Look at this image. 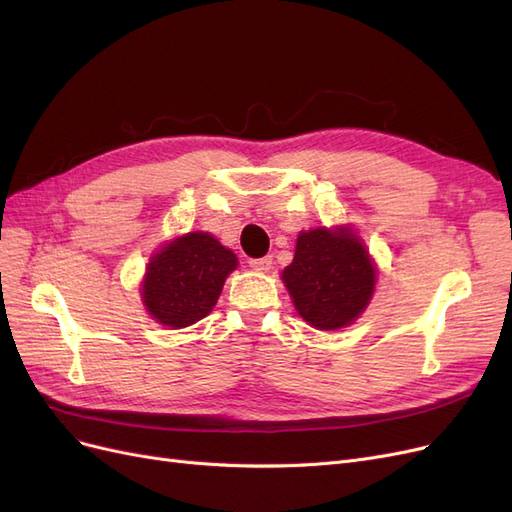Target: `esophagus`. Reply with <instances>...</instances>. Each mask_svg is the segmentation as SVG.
<instances>
[{
    "label": "esophagus",
    "mask_w": 512,
    "mask_h": 512,
    "mask_svg": "<svg viewBox=\"0 0 512 512\" xmlns=\"http://www.w3.org/2000/svg\"><path fill=\"white\" fill-rule=\"evenodd\" d=\"M250 267H252L254 271L267 273V271L273 267V258H271V256H265V258H252V260H250Z\"/></svg>",
    "instance_id": "obj_1"
}]
</instances>
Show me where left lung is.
Instances as JSON below:
<instances>
[{
	"mask_svg": "<svg viewBox=\"0 0 512 512\" xmlns=\"http://www.w3.org/2000/svg\"><path fill=\"white\" fill-rule=\"evenodd\" d=\"M282 280L305 322L335 331L365 312L376 286V267L352 228L320 226L301 232Z\"/></svg>",
	"mask_w": 512,
	"mask_h": 512,
	"instance_id": "left-lung-1",
	"label": "left lung"
}]
</instances>
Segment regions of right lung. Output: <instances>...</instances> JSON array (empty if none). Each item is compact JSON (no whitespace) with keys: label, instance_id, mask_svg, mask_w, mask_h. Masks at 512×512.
I'll return each instance as SVG.
<instances>
[{"label":"right lung","instance_id":"add662e5","mask_svg":"<svg viewBox=\"0 0 512 512\" xmlns=\"http://www.w3.org/2000/svg\"><path fill=\"white\" fill-rule=\"evenodd\" d=\"M239 260L209 232H188L149 258L141 299L153 320L183 329L205 318Z\"/></svg>","mask_w":512,"mask_h":512}]
</instances>
